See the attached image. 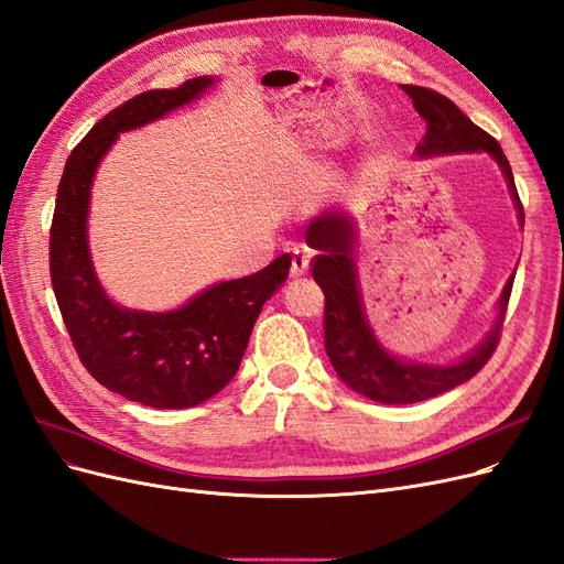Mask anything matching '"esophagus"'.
Listing matches in <instances>:
<instances>
[{
  "label": "esophagus",
  "instance_id": "obj_1",
  "mask_svg": "<svg viewBox=\"0 0 564 564\" xmlns=\"http://www.w3.org/2000/svg\"><path fill=\"white\" fill-rule=\"evenodd\" d=\"M311 268V251L303 249V247H294L292 251V275L294 278H301L308 272Z\"/></svg>",
  "mask_w": 564,
  "mask_h": 564
}]
</instances>
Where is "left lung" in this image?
Instances as JSON below:
<instances>
[{
  "label": "left lung",
  "mask_w": 564,
  "mask_h": 564,
  "mask_svg": "<svg viewBox=\"0 0 564 564\" xmlns=\"http://www.w3.org/2000/svg\"><path fill=\"white\" fill-rule=\"evenodd\" d=\"M404 94L412 98L416 112L425 119V135L416 145L419 158L454 155V152H489L501 166L510 197L518 209L520 226H524L522 202L513 172L501 145L487 131L460 112L447 96L433 89L404 84ZM305 242L317 249L313 261V278L324 292V348L338 373V379L355 392L383 404H412L431 400L473 379L497 350L501 319L513 289L516 272L508 278L499 296V313L491 332L466 357L452 365H423L414 360H400L388 352L377 334L369 327L365 301L360 294V280L355 268V224L344 212H327L311 220L305 230Z\"/></svg>",
  "instance_id": "1"
}]
</instances>
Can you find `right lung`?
Wrapping results in <instances>:
<instances>
[{"mask_svg":"<svg viewBox=\"0 0 564 564\" xmlns=\"http://www.w3.org/2000/svg\"><path fill=\"white\" fill-rule=\"evenodd\" d=\"M216 79L133 96L84 135L65 162L48 237L51 284L82 365L112 392L145 406L185 409L214 398L240 369L256 317L284 284L292 259L204 289L176 311L117 305L100 286L89 253L87 218L96 169L119 133L193 104Z\"/></svg>","mask_w":564,"mask_h":564,"instance_id":"add662e5","label":"right lung"}]
</instances>
